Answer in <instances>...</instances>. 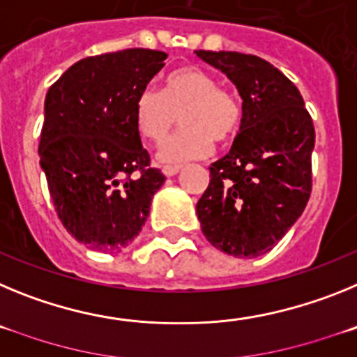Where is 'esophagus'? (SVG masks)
I'll return each mask as SVG.
<instances>
[{
	"label": "esophagus",
	"instance_id": "obj_1",
	"mask_svg": "<svg viewBox=\"0 0 357 357\" xmlns=\"http://www.w3.org/2000/svg\"><path fill=\"white\" fill-rule=\"evenodd\" d=\"M181 169H182V166H164L162 173L166 176H175L176 173L181 172Z\"/></svg>",
	"mask_w": 357,
	"mask_h": 357
}]
</instances>
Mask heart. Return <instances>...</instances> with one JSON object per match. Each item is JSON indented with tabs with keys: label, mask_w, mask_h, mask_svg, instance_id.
I'll return each instance as SVG.
<instances>
[{
	"label": "heart",
	"mask_w": 357,
	"mask_h": 357,
	"mask_svg": "<svg viewBox=\"0 0 357 357\" xmlns=\"http://www.w3.org/2000/svg\"><path fill=\"white\" fill-rule=\"evenodd\" d=\"M181 132L164 144L159 157L164 162L206 157L218 144H229L241 130V105L218 80L195 66H184L164 78L162 91H141L134 103L135 127L144 139L160 144L168 139L176 121Z\"/></svg>",
	"instance_id": "1"
}]
</instances>
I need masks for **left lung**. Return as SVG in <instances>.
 <instances>
[{
  "label": "left lung",
  "mask_w": 357,
  "mask_h": 357,
  "mask_svg": "<svg viewBox=\"0 0 357 357\" xmlns=\"http://www.w3.org/2000/svg\"><path fill=\"white\" fill-rule=\"evenodd\" d=\"M236 85L243 123L225 157L211 164L197 204L202 232L218 250L257 257L295 225L311 193L313 119L289 78L255 55L195 52Z\"/></svg>",
  "instance_id": "left-lung-1"
}]
</instances>
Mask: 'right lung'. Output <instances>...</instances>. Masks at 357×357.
I'll list each match as a JSON object with an SVG mask.
<instances>
[{
  "instance_id": "1",
  "label": "right lung",
  "mask_w": 357,
  "mask_h": 357,
  "mask_svg": "<svg viewBox=\"0 0 357 357\" xmlns=\"http://www.w3.org/2000/svg\"><path fill=\"white\" fill-rule=\"evenodd\" d=\"M166 56L141 48L87 56L44 100L40 168L62 225L94 250L127 248L166 181L159 169L148 168L150 155L134 119L135 98Z\"/></svg>"
}]
</instances>
